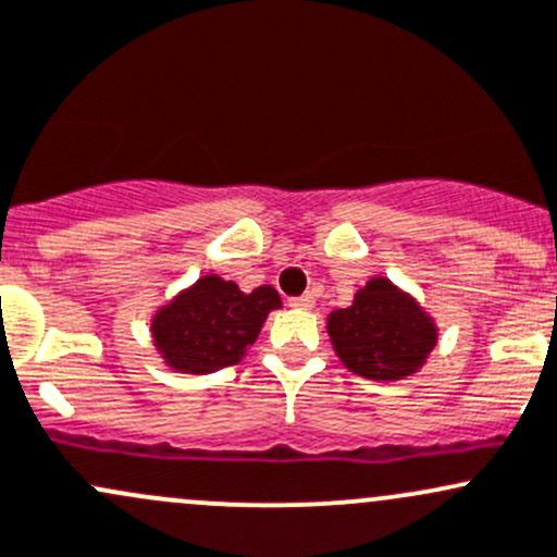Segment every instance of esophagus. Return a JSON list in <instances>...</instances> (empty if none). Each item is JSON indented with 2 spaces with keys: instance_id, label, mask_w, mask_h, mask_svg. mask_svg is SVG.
Returning a JSON list of instances; mask_svg holds the SVG:
<instances>
[{
  "instance_id": "esophagus-1",
  "label": "esophagus",
  "mask_w": 557,
  "mask_h": 557,
  "mask_svg": "<svg viewBox=\"0 0 557 557\" xmlns=\"http://www.w3.org/2000/svg\"><path fill=\"white\" fill-rule=\"evenodd\" d=\"M290 307H296V309H312L314 307V294H304V296H296V298H290Z\"/></svg>"
}]
</instances>
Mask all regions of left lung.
I'll return each instance as SVG.
<instances>
[{
    "label": "left lung",
    "instance_id": "1",
    "mask_svg": "<svg viewBox=\"0 0 557 557\" xmlns=\"http://www.w3.org/2000/svg\"><path fill=\"white\" fill-rule=\"evenodd\" d=\"M327 336L357 376L397 382L424 366L437 344V325L417 298L386 277H371L352 307L327 314Z\"/></svg>",
    "mask_w": 557,
    "mask_h": 557
}]
</instances>
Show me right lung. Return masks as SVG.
Masks as SVG:
<instances>
[{
    "instance_id": "1",
    "label": "right lung",
    "mask_w": 557,
    "mask_h": 557,
    "mask_svg": "<svg viewBox=\"0 0 557 557\" xmlns=\"http://www.w3.org/2000/svg\"><path fill=\"white\" fill-rule=\"evenodd\" d=\"M283 307L272 285L243 294L237 283L205 274L151 318V338L178 373H213L243 360L267 314Z\"/></svg>"
}]
</instances>
